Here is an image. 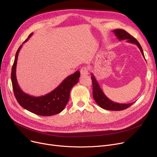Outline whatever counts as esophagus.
I'll use <instances>...</instances> for the list:
<instances>
[{"mask_svg":"<svg viewBox=\"0 0 157 157\" xmlns=\"http://www.w3.org/2000/svg\"><path fill=\"white\" fill-rule=\"evenodd\" d=\"M88 71H89V69L88 67H83L80 70L81 75H87L88 74Z\"/></svg>","mask_w":157,"mask_h":157,"instance_id":"1","label":"esophagus"}]
</instances>
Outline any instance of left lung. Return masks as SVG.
Here are the masks:
<instances>
[{"mask_svg":"<svg viewBox=\"0 0 157 157\" xmlns=\"http://www.w3.org/2000/svg\"><path fill=\"white\" fill-rule=\"evenodd\" d=\"M113 32H114L115 36L117 37L119 40L127 39V41L128 43L136 44L137 47L139 48L143 57L145 59L142 47L140 45L139 43L136 38L130 35L125 30L122 29H116L114 30ZM92 76H91V78L92 81L93 86V97L97 104L99 105L101 108L109 111H121L128 108V107H130L131 105H132L134 103L132 102L130 104H119L112 101L109 98L107 97L106 95L104 94L94 74H92Z\"/></svg>","mask_w":157,"mask_h":157,"instance_id":"1","label":"left lung"}]
</instances>
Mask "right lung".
Here are the masks:
<instances>
[{"mask_svg":"<svg viewBox=\"0 0 157 157\" xmlns=\"http://www.w3.org/2000/svg\"><path fill=\"white\" fill-rule=\"evenodd\" d=\"M33 33L29 36L23 43L28 40ZM22 44L16 52L11 71V81L14 96L19 104L29 111L40 116H52L60 113L67 105L72 88L78 83L80 72L79 71L66 78L52 92L39 97H34L23 92L16 79V69L18 56Z\"/></svg>","mask_w":157,"mask_h":157,"instance_id":"right-lung-1","label":"right lung"}]
</instances>
